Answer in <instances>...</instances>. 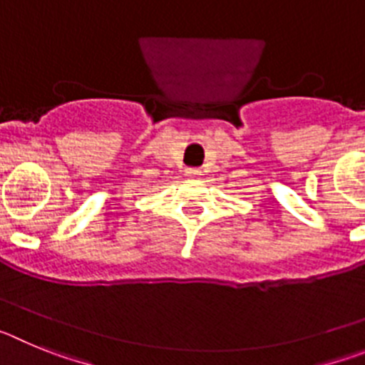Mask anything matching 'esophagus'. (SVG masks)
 <instances>
[{"label": "esophagus", "mask_w": 365, "mask_h": 365, "mask_svg": "<svg viewBox=\"0 0 365 365\" xmlns=\"http://www.w3.org/2000/svg\"><path fill=\"white\" fill-rule=\"evenodd\" d=\"M186 175H188V177H199V175H201V170H199V168H188V170H186Z\"/></svg>", "instance_id": "obj_1"}]
</instances>
